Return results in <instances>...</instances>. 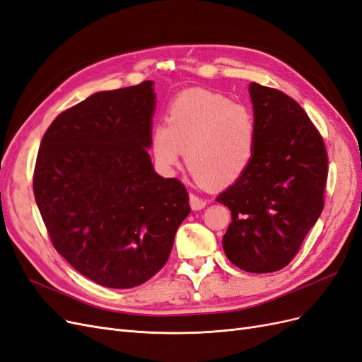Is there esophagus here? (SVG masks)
Wrapping results in <instances>:
<instances>
[{
  "instance_id": "34e87169",
  "label": "esophagus",
  "mask_w": 362,
  "mask_h": 362,
  "mask_svg": "<svg viewBox=\"0 0 362 362\" xmlns=\"http://www.w3.org/2000/svg\"><path fill=\"white\" fill-rule=\"evenodd\" d=\"M206 205V201L199 198L198 194L194 193H190V206L193 208V210H202V208H205Z\"/></svg>"
}]
</instances>
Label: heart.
Instances as JSON below:
<instances>
[{"label":"heart","instance_id":"1","mask_svg":"<svg viewBox=\"0 0 362 362\" xmlns=\"http://www.w3.org/2000/svg\"><path fill=\"white\" fill-rule=\"evenodd\" d=\"M255 134V120L246 107L210 92H185L170 104L168 125L152 133V152L164 173L177 169L185 152L196 178L226 185L249 166Z\"/></svg>","mask_w":362,"mask_h":362}]
</instances>
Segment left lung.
I'll return each instance as SVG.
<instances>
[{"instance_id":"1","label":"left lung","mask_w":362,"mask_h":362,"mask_svg":"<svg viewBox=\"0 0 362 362\" xmlns=\"http://www.w3.org/2000/svg\"><path fill=\"white\" fill-rule=\"evenodd\" d=\"M255 149L249 166L216 198L231 211L223 250L250 273L286 267L323 210L327 154L323 139L293 98L249 84Z\"/></svg>"}]
</instances>
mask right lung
Wrapping results in <instances>:
<instances>
[{"label":"right lung","instance_id":"right-lung-1","mask_svg":"<svg viewBox=\"0 0 362 362\" xmlns=\"http://www.w3.org/2000/svg\"><path fill=\"white\" fill-rule=\"evenodd\" d=\"M154 81L90 95L60 113L37 152L33 190L51 242L108 288H133L166 264L190 213L177 178L154 170Z\"/></svg>","mask_w":362,"mask_h":362}]
</instances>
